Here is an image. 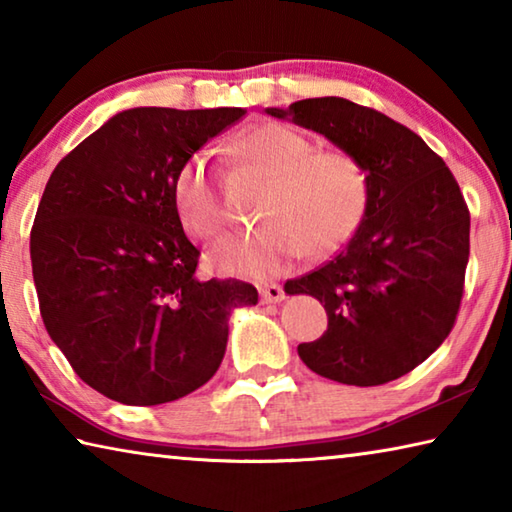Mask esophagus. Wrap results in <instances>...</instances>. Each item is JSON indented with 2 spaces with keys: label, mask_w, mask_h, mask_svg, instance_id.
<instances>
[{
  "label": "esophagus",
  "mask_w": 512,
  "mask_h": 512,
  "mask_svg": "<svg viewBox=\"0 0 512 512\" xmlns=\"http://www.w3.org/2000/svg\"><path fill=\"white\" fill-rule=\"evenodd\" d=\"M259 296H262V302L266 305H273V302H282L284 300V289L280 284H264V287H259Z\"/></svg>",
  "instance_id": "34e87169"
}]
</instances>
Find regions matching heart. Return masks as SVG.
<instances>
[{"mask_svg":"<svg viewBox=\"0 0 512 512\" xmlns=\"http://www.w3.org/2000/svg\"><path fill=\"white\" fill-rule=\"evenodd\" d=\"M237 164L264 180L255 230L216 244L207 259L216 271L244 277L277 275L307 255L323 259L348 244L370 205V171L348 149H316L287 124H262L239 137ZM180 221L198 239L228 228L221 180L205 155H194L173 180Z\"/></svg>","mask_w":512,"mask_h":512,"instance_id":"obj_1","label":"heart"}]
</instances>
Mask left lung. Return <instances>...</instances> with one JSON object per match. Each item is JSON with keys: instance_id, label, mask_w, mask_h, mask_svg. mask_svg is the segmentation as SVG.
<instances>
[{"instance_id": "8db88e82", "label": "left lung", "mask_w": 512, "mask_h": 512, "mask_svg": "<svg viewBox=\"0 0 512 512\" xmlns=\"http://www.w3.org/2000/svg\"><path fill=\"white\" fill-rule=\"evenodd\" d=\"M266 112L357 153L372 183L366 219L345 250L284 284L327 311V332L300 343V359L348 386L406 375L440 348L461 309L470 259L461 187L420 135L375 108L320 97Z\"/></svg>"}]
</instances>
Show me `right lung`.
<instances>
[{"instance_id": "add662e5", "label": "right lung", "mask_w": 512, "mask_h": 512, "mask_svg": "<svg viewBox=\"0 0 512 512\" xmlns=\"http://www.w3.org/2000/svg\"><path fill=\"white\" fill-rule=\"evenodd\" d=\"M241 108H133L51 173L31 228L40 316L69 366L110 400L153 406L214 377L241 280H196L198 248L173 203L178 169Z\"/></svg>"}]
</instances>
